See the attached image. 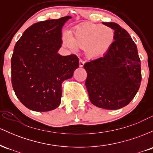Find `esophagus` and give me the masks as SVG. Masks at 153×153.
Here are the masks:
<instances>
[{"label":"esophagus","instance_id":"34e87169","mask_svg":"<svg viewBox=\"0 0 153 153\" xmlns=\"http://www.w3.org/2000/svg\"><path fill=\"white\" fill-rule=\"evenodd\" d=\"M84 64H85V62H84V61L82 60V59H80V61H79V65H80V68H82V67L84 65Z\"/></svg>","mask_w":153,"mask_h":153}]
</instances>
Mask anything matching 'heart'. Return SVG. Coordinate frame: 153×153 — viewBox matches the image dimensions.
Wrapping results in <instances>:
<instances>
[{"mask_svg": "<svg viewBox=\"0 0 153 153\" xmlns=\"http://www.w3.org/2000/svg\"><path fill=\"white\" fill-rule=\"evenodd\" d=\"M114 39V31L111 28L102 24L85 23L77 26L73 34L66 33L64 42L72 50L84 49L87 57L99 58L110 50Z\"/></svg>", "mask_w": 153, "mask_h": 153, "instance_id": "1", "label": "heart"}]
</instances>
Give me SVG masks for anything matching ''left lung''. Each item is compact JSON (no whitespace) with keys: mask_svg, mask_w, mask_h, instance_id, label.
Returning a JSON list of instances; mask_svg holds the SVG:
<instances>
[{"mask_svg":"<svg viewBox=\"0 0 153 153\" xmlns=\"http://www.w3.org/2000/svg\"><path fill=\"white\" fill-rule=\"evenodd\" d=\"M114 30V41L102 57L84 65L91 102L96 106L116 110L134 99L142 80L141 62L130 35L117 23H103Z\"/></svg>","mask_w":153,"mask_h":153,"instance_id":"obj_1","label":"left lung"}]
</instances>
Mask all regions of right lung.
I'll list each match as a JSON object with an SVG mask.
<instances>
[{
	"label": "right lung",
	"mask_w": 153,
	"mask_h": 153,
	"mask_svg": "<svg viewBox=\"0 0 153 153\" xmlns=\"http://www.w3.org/2000/svg\"><path fill=\"white\" fill-rule=\"evenodd\" d=\"M71 16L31 25L14 47L11 57V82L16 96L35 111L55 109L61 102L62 83L79 67L75 54L57 53L62 46V29Z\"/></svg>",
	"instance_id": "add662e5"
}]
</instances>
